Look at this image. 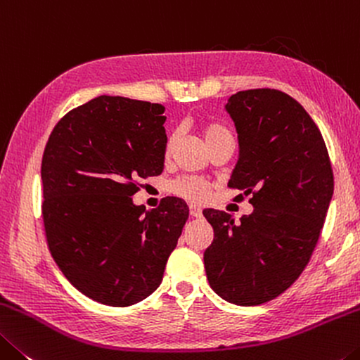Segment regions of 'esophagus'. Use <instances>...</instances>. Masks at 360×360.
Here are the masks:
<instances>
[{
    "mask_svg": "<svg viewBox=\"0 0 360 360\" xmlns=\"http://www.w3.org/2000/svg\"><path fill=\"white\" fill-rule=\"evenodd\" d=\"M190 215L193 217V219H201L202 217V210L199 207H191L190 209Z\"/></svg>",
    "mask_w": 360,
    "mask_h": 360,
    "instance_id": "obj_1",
    "label": "esophagus"
}]
</instances>
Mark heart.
Returning a JSON list of instances; mask_svg holds the SVG:
<instances>
[{
  "label": "heart",
  "instance_id": "obj_1",
  "mask_svg": "<svg viewBox=\"0 0 360 360\" xmlns=\"http://www.w3.org/2000/svg\"><path fill=\"white\" fill-rule=\"evenodd\" d=\"M202 137L209 146L217 140H220L223 137H229V132L220 124H207L202 129ZM175 141H176V134H172L167 140V153L174 148ZM210 190H212V185L209 181L198 179V176H181V179H176L175 181L170 184V191L175 193L176 196L188 199V201L191 202L205 201V199L209 198Z\"/></svg>",
  "mask_w": 360,
  "mask_h": 360
}]
</instances>
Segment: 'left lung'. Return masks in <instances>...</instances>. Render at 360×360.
Returning a JSON list of instances; mask_svg holds the SVG:
<instances>
[{
    "mask_svg": "<svg viewBox=\"0 0 360 360\" xmlns=\"http://www.w3.org/2000/svg\"><path fill=\"white\" fill-rule=\"evenodd\" d=\"M226 111L239 139L228 186L243 191L238 199L250 194L253 212L238 225L226 212H202L214 228L204 266L217 295L257 306L284 293L309 263L333 194V170L319 127L287 94L240 91Z\"/></svg>",
    "mask_w": 360,
    "mask_h": 360,
    "instance_id": "8db88e82",
    "label": "left lung"
}]
</instances>
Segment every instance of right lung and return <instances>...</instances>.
<instances>
[{
  "instance_id": "obj_1",
  "label": "right lung",
  "mask_w": 360,
  "mask_h": 360,
  "mask_svg": "<svg viewBox=\"0 0 360 360\" xmlns=\"http://www.w3.org/2000/svg\"><path fill=\"white\" fill-rule=\"evenodd\" d=\"M159 103L100 96L68 111L47 140L41 180L46 240L65 278L86 297L124 308L162 281L190 215L184 199L135 205L140 179L164 169Z\"/></svg>"
}]
</instances>
